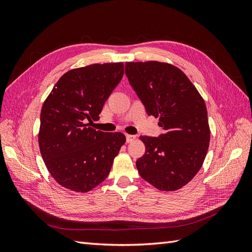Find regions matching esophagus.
Returning a JSON list of instances; mask_svg holds the SVG:
<instances>
[{"instance_id":"1","label":"esophagus","mask_w":252,"mask_h":252,"mask_svg":"<svg viewBox=\"0 0 252 252\" xmlns=\"http://www.w3.org/2000/svg\"><path fill=\"white\" fill-rule=\"evenodd\" d=\"M134 139H135V136H134V135H131V134H126V142H127V143H131Z\"/></svg>"}]
</instances>
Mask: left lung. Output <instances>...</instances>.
<instances>
[{
    "instance_id": "obj_1",
    "label": "left lung",
    "mask_w": 252,
    "mask_h": 252,
    "mask_svg": "<svg viewBox=\"0 0 252 252\" xmlns=\"http://www.w3.org/2000/svg\"><path fill=\"white\" fill-rule=\"evenodd\" d=\"M125 73L148 116L164 133L141 135L145 155L136 159L141 177L159 190L173 191L193 179L207 154L210 130L199 91L179 68L167 63L129 62Z\"/></svg>"
}]
</instances>
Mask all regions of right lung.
I'll use <instances>...</instances> for the list:
<instances>
[{"label":"right lung","instance_id":"right-lung-1","mask_svg":"<svg viewBox=\"0 0 252 252\" xmlns=\"http://www.w3.org/2000/svg\"><path fill=\"white\" fill-rule=\"evenodd\" d=\"M124 74L123 63L93 64L60 78L41 111L39 145L49 173L60 185L87 192L108 177L126 141L122 132L96 131L106 100Z\"/></svg>","mask_w":252,"mask_h":252}]
</instances>
